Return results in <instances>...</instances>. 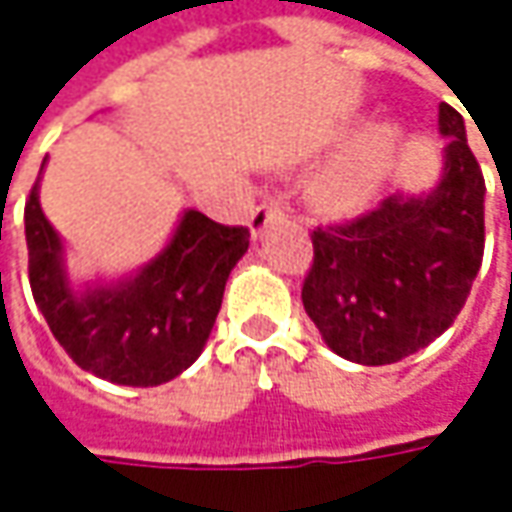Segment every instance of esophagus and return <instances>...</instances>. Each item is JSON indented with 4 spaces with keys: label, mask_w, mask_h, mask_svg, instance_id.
<instances>
[{
    "label": "esophagus",
    "mask_w": 512,
    "mask_h": 512,
    "mask_svg": "<svg viewBox=\"0 0 512 512\" xmlns=\"http://www.w3.org/2000/svg\"><path fill=\"white\" fill-rule=\"evenodd\" d=\"M283 203L280 201H263L260 206L252 209V218H249V229H252V238H263V232L272 226V223L283 221Z\"/></svg>",
    "instance_id": "esophagus-1"
}]
</instances>
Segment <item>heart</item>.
Instances as JSON below:
<instances>
[{
	"label": "heart",
	"mask_w": 512,
	"mask_h": 512,
	"mask_svg": "<svg viewBox=\"0 0 512 512\" xmlns=\"http://www.w3.org/2000/svg\"><path fill=\"white\" fill-rule=\"evenodd\" d=\"M402 144L405 133L394 121H374L362 127L314 181V203L331 215H354L368 209L397 167Z\"/></svg>",
	"instance_id": "b5f03b06"
}]
</instances>
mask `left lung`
<instances>
[{"mask_svg":"<svg viewBox=\"0 0 512 512\" xmlns=\"http://www.w3.org/2000/svg\"><path fill=\"white\" fill-rule=\"evenodd\" d=\"M439 135L442 178L431 192H397L357 221L311 235L303 306L343 360H405L465 306L485 255V178L450 104H439Z\"/></svg>","mask_w":512,"mask_h":512,"instance_id":"8db88e82","label":"left lung"}]
</instances>
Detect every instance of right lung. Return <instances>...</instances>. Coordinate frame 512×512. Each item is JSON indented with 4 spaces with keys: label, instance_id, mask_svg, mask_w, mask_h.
<instances>
[{
    "label": "right lung",
    "instance_id": "right-lung-1",
    "mask_svg": "<svg viewBox=\"0 0 512 512\" xmlns=\"http://www.w3.org/2000/svg\"><path fill=\"white\" fill-rule=\"evenodd\" d=\"M25 238L33 300L53 337L84 371L133 388L169 382L201 357L229 272L249 249L246 226H223L186 209L147 266L115 283L76 289L62 238L42 212L39 181L25 203Z\"/></svg>",
    "mask_w": 512,
    "mask_h": 512
}]
</instances>
